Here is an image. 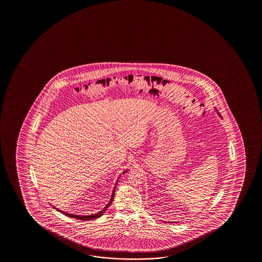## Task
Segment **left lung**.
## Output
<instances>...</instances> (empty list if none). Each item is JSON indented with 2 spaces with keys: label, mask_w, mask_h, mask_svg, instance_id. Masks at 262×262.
<instances>
[{
  "label": "left lung",
  "mask_w": 262,
  "mask_h": 262,
  "mask_svg": "<svg viewBox=\"0 0 262 262\" xmlns=\"http://www.w3.org/2000/svg\"><path fill=\"white\" fill-rule=\"evenodd\" d=\"M219 115H220V114H219Z\"/></svg>",
  "instance_id": "8db88e82"
}]
</instances>
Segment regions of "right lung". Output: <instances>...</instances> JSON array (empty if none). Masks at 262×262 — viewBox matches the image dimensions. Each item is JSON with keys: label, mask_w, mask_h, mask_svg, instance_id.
Here are the masks:
<instances>
[{"label": "right lung", "mask_w": 262, "mask_h": 262, "mask_svg": "<svg viewBox=\"0 0 262 262\" xmlns=\"http://www.w3.org/2000/svg\"><path fill=\"white\" fill-rule=\"evenodd\" d=\"M115 184H117V183H115ZM115 187L114 188V190H113V194H112L111 200L109 201V203H108L105 207H104V209H102L99 213H97V214H94V215H72V214H68V213H66V212L61 211V210H59L57 209L58 211L61 212L62 214H64V215H68L70 217H72V219H79V220H92V219H97V217H99L101 215L104 214V211L106 210V208L111 205L112 201L114 200V196H115Z\"/></svg>", "instance_id": "right-lung-1"}]
</instances>
